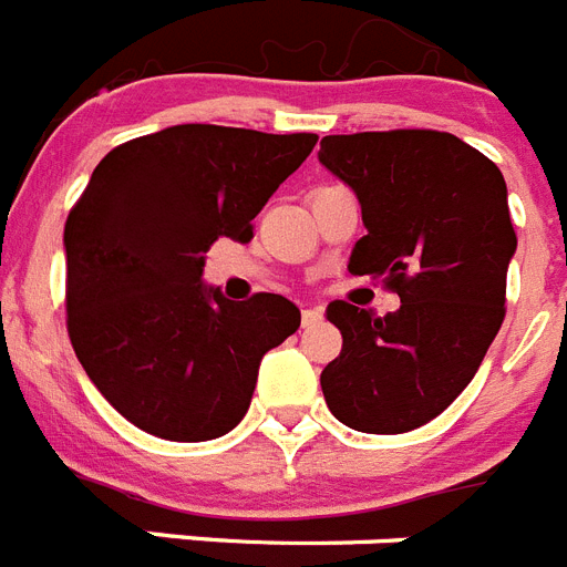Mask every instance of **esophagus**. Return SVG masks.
I'll return each mask as SVG.
<instances>
[{
	"label": "esophagus",
	"instance_id": "34e87169",
	"mask_svg": "<svg viewBox=\"0 0 567 567\" xmlns=\"http://www.w3.org/2000/svg\"><path fill=\"white\" fill-rule=\"evenodd\" d=\"M320 318H323V309H303V315H300V323H303V327H315Z\"/></svg>",
	"mask_w": 567,
	"mask_h": 567
}]
</instances>
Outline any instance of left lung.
Returning <instances> with one entry per match:
<instances>
[{"label":"left lung","mask_w":567,"mask_h":567,"mask_svg":"<svg viewBox=\"0 0 567 567\" xmlns=\"http://www.w3.org/2000/svg\"><path fill=\"white\" fill-rule=\"evenodd\" d=\"M318 158L360 202L349 269L400 295L383 318L329 303L343 349L320 389L354 432H412L457 400L503 327L517 252L508 187L497 164L437 130L327 135Z\"/></svg>","instance_id":"1"}]
</instances>
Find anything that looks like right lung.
<instances>
[{
	"mask_svg": "<svg viewBox=\"0 0 567 567\" xmlns=\"http://www.w3.org/2000/svg\"><path fill=\"white\" fill-rule=\"evenodd\" d=\"M318 135L175 124L110 150L64 224L68 332L79 363L142 432L204 443L252 403L260 358L298 332L284 295L224 298L204 284L221 235L252 218Z\"/></svg>",
	"mask_w": 567,
	"mask_h": 567,
	"instance_id": "right-lung-1",
	"label": "right lung"
}]
</instances>
